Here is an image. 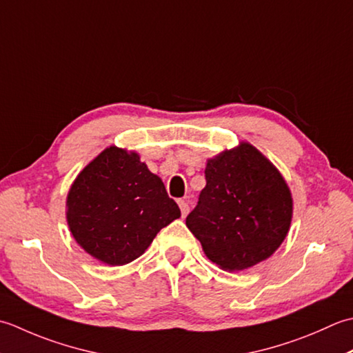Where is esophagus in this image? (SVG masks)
<instances>
[{"instance_id":"esophagus-1","label":"esophagus","mask_w":353,"mask_h":353,"mask_svg":"<svg viewBox=\"0 0 353 353\" xmlns=\"http://www.w3.org/2000/svg\"><path fill=\"white\" fill-rule=\"evenodd\" d=\"M178 205H179V208H181V214H183V218H184V216H187V213L190 212V205H189V203H187L185 199H178Z\"/></svg>"}]
</instances>
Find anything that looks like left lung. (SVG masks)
<instances>
[{
	"mask_svg": "<svg viewBox=\"0 0 353 353\" xmlns=\"http://www.w3.org/2000/svg\"><path fill=\"white\" fill-rule=\"evenodd\" d=\"M292 199L279 170L243 143L208 160L205 187L185 225L205 256L225 271L268 259L290 230Z\"/></svg>",
	"mask_w": 353,
	"mask_h": 353,
	"instance_id": "8db88e82",
	"label": "left lung"
}]
</instances>
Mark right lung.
<instances>
[{"label":"right lung","instance_id":"obj_1","mask_svg":"<svg viewBox=\"0 0 353 353\" xmlns=\"http://www.w3.org/2000/svg\"><path fill=\"white\" fill-rule=\"evenodd\" d=\"M67 207L79 245L108 265H125L141 256L161 228L181 216L161 179L140 157L114 146L79 174Z\"/></svg>","mask_w":353,"mask_h":353}]
</instances>
